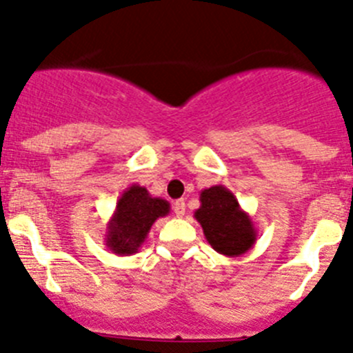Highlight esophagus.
<instances>
[{
  "instance_id": "obj_1",
  "label": "esophagus",
  "mask_w": 353,
  "mask_h": 353,
  "mask_svg": "<svg viewBox=\"0 0 353 353\" xmlns=\"http://www.w3.org/2000/svg\"><path fill=\"white\" fill-rule=\"evenodd\" d=\"M174 209V214H176L177 217H183L184 212H186V203H184V200H176L172 205Z\"/></svg>"
}]
</instances>
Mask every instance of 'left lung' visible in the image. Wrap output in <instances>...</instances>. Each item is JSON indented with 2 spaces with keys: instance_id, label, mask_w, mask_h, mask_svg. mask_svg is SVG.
<instances>
[{
  "instance_id": "1",
  "label": "left lung",
  "mask_w": 353,
  "mask_h": 353,
  "mask_svg": "<svg viewBox=\"0 0 353 353\" xmlns=\"http://www.w3.org/2000/svg\"><path fill=\"white\" fill-rule=\"evenodd\" d=\"M207 242L226 258H239L256 243L258 230L251 216L240 207L236 196L223 184L200 193V207L195 210Z\"/></svg>"
}]
</instances>
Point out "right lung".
Returning a JSON list of instances; mask_svg holds the SVG:
<instances>
[{
  "instance_id": "obj_1",
  "label": "right lung",
  "mask_w": 353,
  "mask_h": 353,
  "mask_svg": "<svg viewBox=\"0 0 353 353\" xmlns=\"http://www.w3.org/2000/svg\"><path fill=\"white\" fill-rule=\"evenodd\" d=\"M170 212V203L160 196H151L144 186L132 184L117 202L113 216L106 225L104 242L117 256H132L148 239L158 217Z\"/></svg>"
}]
</instances>
